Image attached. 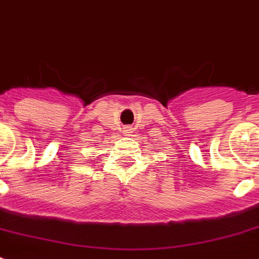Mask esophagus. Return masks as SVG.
<instances>
[{"mask_svg":"<svg viewBox=\"0 0 259 259\" xmlns=\"http://www.w3.org/2000/svg\"><path fill=\"white\" fill-rule=\"evenodd\" d=\"M125 133H129V129H126V130H125Z\"/></svg>","mask_w":259,"mask_h":259,"instance_id":"34e87169","label":"esophagus"}]
</instances>
